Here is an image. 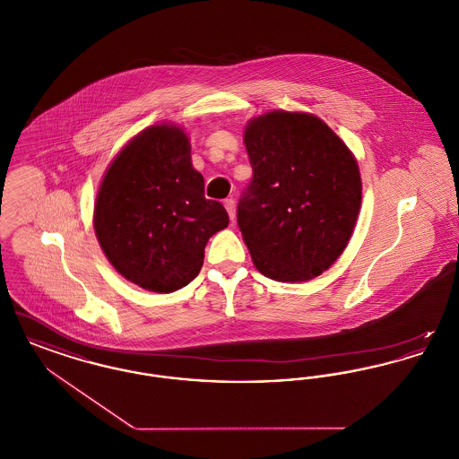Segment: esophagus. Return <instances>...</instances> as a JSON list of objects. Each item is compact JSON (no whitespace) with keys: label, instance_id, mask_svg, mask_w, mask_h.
<instances>
[{"label":"esophagus","instance_id":"1","mask_svg":"<svg viewBox=\"0 0 459 459\" xmlns=\"http://www.w3.org/2000/svg\"><path fill=\"white\" fill-rule=\"evenodd\" d=\"M223 204H225V210H227L229 217L234 221V219H236V201L232 197H229V199L223 201Z\"/></svg>","mask_w":459,"mask_h":459}]
</instances>
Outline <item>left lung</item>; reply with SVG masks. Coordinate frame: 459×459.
<instances>
[{"instance_id":"1","label":"left lung","mask_w":459,"mask_h":459,"mask_svg":"<svg viewBox=\"0 0 459 459\" xmlns=\"http://www.w3.org/2000/svg\"><path fill=\"white\" fill-rule=\"evenodd\" d=\"M253 180L238 223L256 270L305 282L328 270L352 236L361 206L358 161L311 113L273 109L247 122Z\"/></svg>"}]
</instances>
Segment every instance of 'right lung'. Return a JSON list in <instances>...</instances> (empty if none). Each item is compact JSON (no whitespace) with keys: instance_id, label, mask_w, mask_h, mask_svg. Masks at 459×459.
Instances as JSON below:
<instances>
[{"instance_id":"add662e5","label":"right lung","mask_w":459,"mask_h":459,"mask_svg":"<svg viewBox=\"0 0 459 459\" xmlns=\"http://www.w3.org/2000/svg\"><path fill=\"white\" fill-rule=\"evenodd\" d=\"M94 232L113 268L132 284L174 292L195 281L208 239L229 225L204 197L182 127L152 126L109 163L94 204Z\"/></svg>"}]
</instances>
